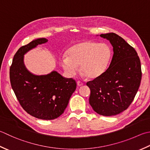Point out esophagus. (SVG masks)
<instances>
[{"label": "esophagus", "mask_w": 150, "mask_h": 150, "mask_svg": "<svg viewBox=\"0 0 150 150\" xmlns=\"http://www.w3.org/2000/svg\"><path fill=\"white\" fill-rule=\"evenodd\" d=\"M77 86H81L84 84V83H82V82H81V81H77Z\"/></svg>", "instance_id": "34e87169"}]
</instances>
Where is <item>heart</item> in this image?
I'll list each match as a JSON object with an SVG mask.
<instances>
[{
    "instance_id": "1",
    "label": "heart",
    "mask_w": 150,
    "mask_h": 150,
    "mask_svg": "<svg viewBox=\"0 0 150 150\" xmlns=\"http://www.w3.org/2000/svg\"><path fill=\"white\" fill-rule=\"evenodd\" d=\"M111 55V49L107 43L84 41L67 50L66 57H62L60 63L69 77L77 73L79 66L83 77L95 79L104 74Z\"/></svg>"
}]
</instances>
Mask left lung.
I'll use <instances>...</instances> for the list:
<instances>
[{"label": "left lung", "instance_id": "8db88e82", "mask_svg": "<svg viewBox=\"0 0 150 150\" xmlns=\"http://www.w3.org/2000/svg\"><path fill=\"white\" fill-rule=\"evenodd\" d=\"M100 36L110 42L113 57L104 74L86 85L93 110L110 116L127 109L133 101L141 81V64L134 49L118 34L112 32Z\"/></svg>", "mask_w": 150, "mask_h": 150}]
</instances>
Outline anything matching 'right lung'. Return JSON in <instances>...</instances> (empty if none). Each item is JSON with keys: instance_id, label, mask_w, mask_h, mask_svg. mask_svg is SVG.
I'll return each instance as SVG.
<instances>
[{"instance_id": "1", "label": "right lung", "mask_w": 150, "mask_h": 150, "mask_svg": "<svg viewBox=\"0 0 150 150\" xmlns=\"http://www.w3.org/2000/svg\"><path fill=\"white\" fill-rule=\"evenodd\" d=\"M47 42L46 38H38L20 47L13 58L10 79L11 88L23 109L35 118L50 120L63 114L77 84L73 79L64 78L57 71L37 75L26 68L24 55Z\"/></svg>"}]
</instances>
